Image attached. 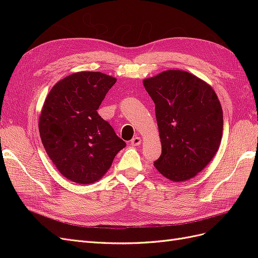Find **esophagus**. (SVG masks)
Instances as JSON below:
<instances>
[{"label": "esophagus", "instance_id": "34e87169", "mask_svg": "<svg viewBox=\"0 0 258 258\" xmlns=\"http://www.w3.org/2000/svg\"><path fill=\"white\" fill-rule=\"evenodd\" d=\"M140 144H141V138H140V137H135L134 139L131 140V145L132 146H138Z\"/></svg>", "mask_w": 258, "mask_h": 258}]
</instances>
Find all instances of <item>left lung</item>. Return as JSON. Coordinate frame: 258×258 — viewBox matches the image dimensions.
I'll use <instances>...</instances> for the list:
<instances>
[{
  "instance_id": "obj_1",
  "label": "left lung",
  "mask_w": 258,
  "mask_h": 258,
  "mask_svg": "<svg viewBox=\"0 0 258 258\" xmlns=\"http://www.w3.org/2000/svg\"><path fill=\"white\" fill-rule=\"evenodd\" d=\"M143 85L155 103L161 155L155 168L170 181H187L212 160L223 135V110L209 84L168 70Z\"/></svg>"
}]
</instances>
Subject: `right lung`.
Masks as SVG:
<instances>
[{"mask_svg": "<svg viewBox=\"0 0 258 258\" xmlns=\"http://www.w3.org/2000/svg\"><path fill=\"white\" fill-rule=\"evenodd\" d=\"M115 83L101 72H77L59 81L45 100L38 120L42 143L70 181H99L126 146L97 111Z\"/></svg>", "mask_w": 258, "mask_h": 258, "instance_id": "right-lung-1", "label": "right lung"}]
</instances>
